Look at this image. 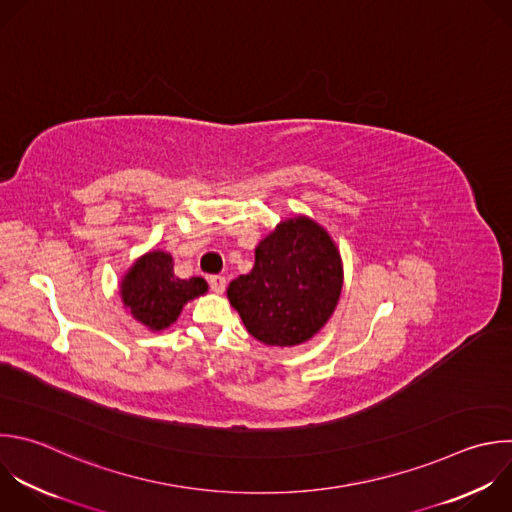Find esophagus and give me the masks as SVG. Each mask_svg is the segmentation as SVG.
I'll list each match as a JSON object with an SVG mask.
<instances>
[{
  "instance_id": "34e87169",
  "label": "esophagus",
  "mask_w": 512,
  "mask_h": 512,
  "mask_svg": "<svg viewBox=\"0 0 512 512\" xmlns=\"http://www.w3.org/2000/svg\"><path fill=\"white\" fill-rule=\"evenodd\" d=\"M209 285H211V289H213L215 293H223L225 287H227V279H225L223 275H211V277H209Z\"/></svg>"
}]
</instances>
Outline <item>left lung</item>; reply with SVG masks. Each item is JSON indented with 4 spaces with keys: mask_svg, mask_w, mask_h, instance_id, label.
I'll list each match as a JSON object with an SVG mask.
<instances>
[{
    "mask_svg": "<svg viewBox=\"0 0 512 512\" xmlns=\"http://www.w3.org/2000/svg\"><path fill=\"white\" fill-rule=\"evenodd\" d=\"M342 259L311 219L283 221L255 249V267L231 281L227 295L247 331L267 346L311 339L342 293Z\"/></svg>",
    "mask_w": 512,
    "mask_h": 512,
    "instance_id": "8db88e82",
    "label": "left lung"
}]
</instances>
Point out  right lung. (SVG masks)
Masks as SVG:
<instances>
[{"label":"right lung","instance_id":"right-lung-1","mask_svg":"<svg viewBox=\"0 0 512 512\" xmlns=\"http://www.w3.org/2000/svg\"><path fill=\"white\" fill-rule=\"evenodd\" d=\"M205 291V279H179L173 271V257L150 251L126 273L120 293L130 313L148 329L158 331L177 321L183 305Z\"/></svg>","mask_w":512,"mask_h":512}]
</instances>
